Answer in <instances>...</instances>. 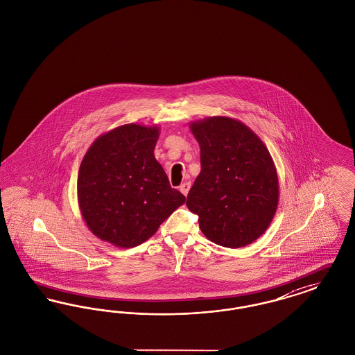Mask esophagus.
Listing matches in <instances>:
<instances>
[{
    "label": "esophagus",
    "instance_id": "obj_1",
    "mask_svg": "<svg viewBox=\"0 0 355 355\" xmlns=\"http://www.w3.org/2000/svg\"><path fill=\"white\" fill-rule=\"evenodd\" d=\"M190 186L191 184L190 182H184L182 185L180 186V190H181V193L184 194V196H187V193H189V190H190Z\"/></svg>",
    "mask_w": 355,
    "mask_h": 355
}]
</instances>
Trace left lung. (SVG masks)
Masks as SVG:
<instances>
[{
	"label": "left lung",
	"instance_id": "obj_1",
	"mask_svg": "<svg viewBox=\"0 0 355 355\" xmlns=\"http://www.w3.org/2000/svg\"><path fill=\"white\" fill-rule=\"evenodd\" d=\"M201 148V173L186 206L207 239L223 248L250 245L269 227L279 185L270 153L243 122L207 117L190 123Z\"/></svg>",
	"mask_w": 355,
	"mask_h": 355
}]
</instances>
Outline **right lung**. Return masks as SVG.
I'll return each mask as SVG.
<instances>
[{"mask_svg": "<svg viewBox=\"0 0 355 355\" xmlns=\"http://www.w3.org/2000/svg\"><path fill=\"white\" fill-rule=\"evenodd\" d=\"M158 126L128 123L100 135L78 170V205L89 230L117 248H135L186 201L154 157Z\"/></svg>", "mask_w": 355, "mask_h": 355, "instance_id": "right-lung-1", "label": "right lung"}]
</instances>
